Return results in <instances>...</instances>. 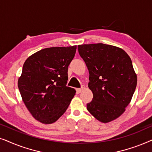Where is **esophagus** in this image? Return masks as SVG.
Masks as SVG:
<instances>
[{"mask_svg":"<svg viewBox=\"0 0 152 152\" xmlns=\"http://www.w3.org/2000/svg\"><path fill=\"white\" fill-rule=\"evenodd\" d=\"M84 88H85V86H84V85H82V87H81L80 88H77V89H76L77 93H80L83 90H84Z\"/></svg>","mask_w":152,"mask_h":152,"instance_id":"esophagus-1","label":"esophagus"}]
</instances>
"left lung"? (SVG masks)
<instances>
[{"mask_svg": "<svg viewBox=\"0 0 152 152\" xmlns=\"http://www.w3.org/2000/svg\"><path fill=\"white\" fill-rule=\"evenodd\" d=\"M89 72L92 101L87 110L102 122L116 119L130 103L137 84L132 61L125 51L104 43L78 45Z\"/></svg>", "mask_w": 152, "mask_h": 152, "instance_id": "left-lung-1", "label": "left lung"}]
</instances>
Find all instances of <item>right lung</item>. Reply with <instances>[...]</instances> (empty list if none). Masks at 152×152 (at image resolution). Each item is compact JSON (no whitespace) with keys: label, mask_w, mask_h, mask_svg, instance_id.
Listing matches in <instances>:
<instances>
[{"label":"right lung","mask_w":152,"mask_h":152,"mask_svg":"<svg viewBox=\"0 0 152 152\" xmlns=\"http://www.w3.org/2000/svg\"><path fill=\"white\" fill-rule=\"evenodd\" d=\"M76 49V45L48 48L25 61L18 89L29 111L42 123L57 121L75 95V90L66 84L68 66Z\"/></svg>","instance_id":"obj_1"}]
</instances>
